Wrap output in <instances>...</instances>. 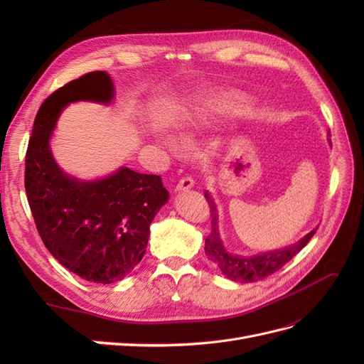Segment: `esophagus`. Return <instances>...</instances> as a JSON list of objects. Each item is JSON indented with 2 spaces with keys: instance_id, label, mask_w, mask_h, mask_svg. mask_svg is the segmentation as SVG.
Masks as SVG:
<instances>
[{
  "instance_id": "34e87169",
  "label": "esophagus",
  "mask_w": 364,
  "mask_h": 364,
  "mask_svg": "<svg viewBox=\"0 0 364 364\" xmlns=\"http://www.w3.org/2000/svg\"><path fill=\"white\" fill-rule=\"evenodd\" d=\"M193 185H194V181H193V178H190V176H183L182 179H179L178 185H176V191L188 190V188H191Z\"/></svg>"
}]
</instances>
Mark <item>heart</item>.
Wrapping results in <instances>:
<instances>
[{
  "mask_svg": "<svg viewBox=\"0 0 364 364\" xmlns=\"http://www.w3.org/2000/svg\"><path fill=\"white\" fill-rule=\"evenodd\" d=\"M250 107V98L238 91H230L220 94L215 97H211L209 100L203 105V114L202 117H208L209 114L215 115H245ZM170 149H176L173 142H168Z\"/></svg>",
  "mask_w": 364,
  "mask_h": 364,
  "instance_id": "obj_1",
  "label": "heart"
}]
</instances>
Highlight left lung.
Instances as JSON below:
<instances>
[{
	"instance_id": "obj_1",
	"label": "left lung",
	"mask_w": 364,
	"mask_h": 364,
	"mask_svg": "<svg viewBox=\"0 0 364 364\" xmlns=\"http://www.w3.org/2000/svg\"><path fill=\"white\" fill-rule=\"evenodd\" d=\"M331 136V135H329ZM331 142V139H329ZM205 199L209 205V213H211V232L205 238V253L208 259L220 269L226 278L237 281V282H255L270 277L274 272L282 269L297 252H301L311 237L316 234V229H313L310 234H306L301 241H297L293 246L284 247L281 250H273L262 253L257 257H237L225 250L222 240L218 235V226H217V209L215 203L213 202L211 196L205 191Z\"/></svg>"
}]
</instances>
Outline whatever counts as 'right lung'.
Returning <instances> with one entry per match:
<instances>
[{
  "instance_id": "right-lung-1",
  "label": "right lung",
  "mask_w": 364,
  "mask_h": 364,
  "mask_svg": "<svg viewBox=\"0 0 364 364\" xmlns=\"http://www.w3.org/2000/svg\"><path fill=\"white\" fill-rule=\"evenodd\" d=\"M114 86L105 71L87 73L54 91L33 123L26 153V193L43 245L85 281L112 284L146 253L150 223L168 200L161 176L127 167L95 182L65 174L48 141L62 109L79 100L109 103Z\"/></svg>"
}]
</instances>
